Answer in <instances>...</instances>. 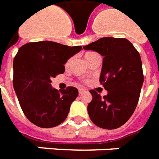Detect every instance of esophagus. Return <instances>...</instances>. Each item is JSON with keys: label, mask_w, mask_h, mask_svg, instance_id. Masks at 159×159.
<instances>
[{"label": "esophagus", "mask_w": 159, "mask_h": 159, "mask_svg": "<svg viewBox=\"0 0 159 159\" xmlns=\"http://www.w3.org/2000/svg\"><path fill=\"white\" fill-rule=\"evenodd\" d=\"M86 91L84 89H79V93L80 94H83L84 93H85Z\"/></svg>", "instance_id": "obj_1"}]
</instances>
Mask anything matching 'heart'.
Segmentation results:
<instances>
[{"instance_id": "obj_1", "label": "heart", "mask_w": 159, "mask_h": 159, "mask_svg": "<svg viewBox=\"0 0 159 159\" xmlns=\"http://www.w3.org/2000/svg\"><path fill=\"white\" fill-rule=\"evenodd\" d=\"M90 53L91 52H86L85 54H84V57H87L89 55ZM70 60H68V61H66V66H69V64H70Z\"/></svg>"}]
</instances>
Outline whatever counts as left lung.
I'll return each mask as SVG.
<instances>
[{
  "instance_id": "obj_1",
  "label": "left lung",
  "mask_w": 159,
  "mask_h": 159,
  "mask_svg": "<svg viewBox=\"0 0 159 159\" xmlns=\"http://www.w3.org/2000/svg\"><path fill=\"white\" fill-rule=\"evenodd\" d=\"M83 48L103 56L99 81L107 91L102 97L95 90H90L93 99L88 105L89 116L98 127L119 128L134 113L144 83L139 52L126 39L111 37L102 38Z\"/></svg>"
}]
</instances>
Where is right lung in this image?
<instances>
[{
	"label": "right lung",
	"mask_w": 159,
	"mask_h": 159,
	"mask_svg": "<svg viewBox=\"0 0 159 159\" xmlns=\"http://www.w3.org/2000/svg\"><path fill=\"white\" fill-rule=\"evenodd\" d=\"M82 49L51 41L28 43L14 58L13 86L23 112L35 125L55 127L66 120L78 89L52 88V78L65 72L64 64Z\"/></svg>",
	"instance_id": "obj_1"
}]
</instances>
